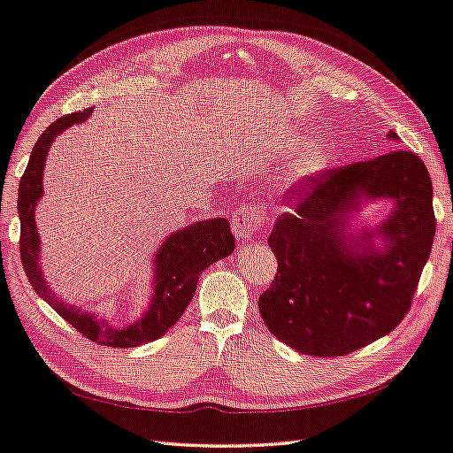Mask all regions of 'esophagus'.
I'll list each match as a JSON object with an SVG mask.
<instances>
[{
    "instance_id": "esophagus-1",
    "label": "esophagus",
    "mask_w": 453,
    "mask_h": 453,
    "mask_svg": "<svg viewBox=\"0 0 453 453\" xmlns=\"http://www.w3.org/2000/svg\"><path fill=\"white\" fill-rule=\"evenodd\" d=\"M259 229H261V219L255 216L251 206H243L237 211L234 218V234L239 242L242 243L250 242L251 237H255V234H259Z\"/></svg>"
}]
</instances>
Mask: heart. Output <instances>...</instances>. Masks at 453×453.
I'll return each instance as SVG.
<instances>
[{
  "label": "heart",
  "instance_id": "1",
  "mask_svg": "<svg viewBox=\"0 0 453 453\" xmlns=\"http://www.w3.org/2000/svg\"><path fill=\"white\" fill-rule=\"evenodd\" d=\"M280 149L288 155H298L295 166H292V173H295L296 179L316 176L324 171L327 163L326 149L318 143L308 145V137L300 135V133H288L287 137H282Z\"/></svg>",
  "mask_w": 453,
  "mask_h": 453
}]
</instances>
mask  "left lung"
I'll list each match as a JSON object with an SVG mask.
<instances>
[{
    "mask_svg": "<svg viewBox=\"0 0 453 453\" xmlns=\"http://www.w3.org/2000/svg\"><path fill=\"white\" fill-rule=\"evenodd\" d=\"M387 137L398 141L395 131ZM373 201H391L389 216L353 228ZM434 234L432 180L412 150L318 174L296 214H282L267 239L279 271L259 298L265 326L316 357L365 348L409 312Z\"/></svg>",
    "mask_w": 453,
    "mask_h": 453,
    "instance_id": "8db88e82",
    "label": "left lung"
}]
</instances>
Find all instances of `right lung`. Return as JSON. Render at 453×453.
Instances as JSON below:
<instances>
[{
  "instance_id": "obj_1",
  "label": "right lung",
  "mask_w": 453,
  "mask_h": 453,
  "mask_svg": "<svg viewBox=\"0 0 453 453\" xmlns=\"http://www.w3.org/2000/svg\"><path fill=\"white\" fill-rule=\"evenodd\" d=\"M90 113L92 108L57 119L44 129L31 150L29 165H27L19 182V198H17V211L21 219V259L27 277L37 295L88 340L110 345V348H137V345L158 340L166 334L168 327L176 324L196 292L202 271L232 255L235 239L229 232V221L226 218L194 221V224L176 229L165 237V242L158 245L153 255V290H150L149 303L137 320L131 324L111 326L97 312L60 300L47 285L42 267L39 265L41 237L35 211H37V203L44 192L42 173L52 141L68 127L84 123L90 118Z\"/></svg>"
}]
</instances>
